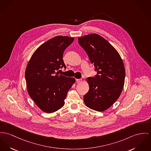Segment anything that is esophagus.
<instances>
[{
  "mask_svg": "<svg viewBox=\"0 0 151 151\" xmlns=\"http://www.w3.org/2000/svg\"><path fill=\"white\" fill-rule=\"evenodd\" d=\"M76 81H77V83H81L82 81V79H76Z\"/></svg>",
  "mask_w": 151,
  "mask_h": 151,
  "instance_id": "34e87169",
  "label": "esophagus"
}]
</instances>
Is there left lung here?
I'll use <instances>...</instances> for the list:
<instances>
[{"label":"left lung","mask_w":151,"mask_h":151,"mask_svg":"<svg viewBox=\"0 0 151 151\" xmlns=\"http://www.w3.org/2000/svg\"><path fill=\"white\" fill-rule=\"evenodd\" d=\"M78 41L97 72L94 77L87 79L89 90L84 96V104L91 109L103 111L116 101L122 91L125 78L122 60L116 49L99 35H86Z\"/></svg>","instance_id":"8db88e82"}]
</instances>
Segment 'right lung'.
Masks as SVG:
<instances>
[{
	"label": "right lung",
	"instance_id": "add662e5",
	"mask_svg": "<svg viewBox=\"0 0 151 151\" xmlns=\"http://www.w3.org/2000/svg\"><path fill=\"white\" fill-rule=\"evenodd\" d=\"M73 40L67 36L51 38L37 49L27 65L25 79L28 93L47 113L58 111L64 106L67 93L75 82V78L58 75V71L66 68L63 53Z\"/></svg>",
	"mask_w": 151,
	"mask_h": 151
}]
</instances>
